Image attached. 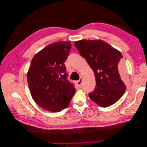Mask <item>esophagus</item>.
Segmentation results:
<instances>
[{
  "label": "esophagus",
  "mask_w": 147,
  "mask_h": 147,
  "mask_svg": "<svg viewBox=\"0 0 147 147\" xmlns=\"http://www.w3.org/2000/svg\"><path fill=\"white\" fill-rule=\"evenodd\" d=\"M82 81H83V78H82V77L80 78V80H79L77 82V85L78 86H80L82 85Z\"/></svg>",
  "instance_id": "34e87169"
}]
</instances>
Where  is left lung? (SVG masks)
<instances>
[{
    "label": "left lung",
    "mask_w": 147,
    "mask_h": 147,
    "mask_svg": "<svg viewBox=\"0 0 147 147\" xmlns=\"http://www.w3.org/2000/svg\"><path fill=\"white\" fill-rule=\"evenodd\" d=\"M79 53L94 71L96 86L89 97L102 107L118 101L126 90L125 71L121 53L103 40H82L75 42Z\"/></svg>",
    "instance_id": "obj_1"
}]
</instances>
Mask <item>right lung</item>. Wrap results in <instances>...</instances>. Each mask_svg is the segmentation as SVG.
<instances>
[{"label": "right lung", "mask_w": 147, "mask_h": 147, "mask_svg": "<svg viewBox=\"0 0 147 147\" xmlns=\"http://www.w3.org/2000/svg\"><path fill=\"white\" fill-rule=\"evenodd\" d=\"M72 44L59 42L50 44L35 55L27 75L32 99L42 108L58 112L68 106L75 92L67 80L64 63Z\"/></svg>", "instance_id": "obj_1"}]
</instances>
